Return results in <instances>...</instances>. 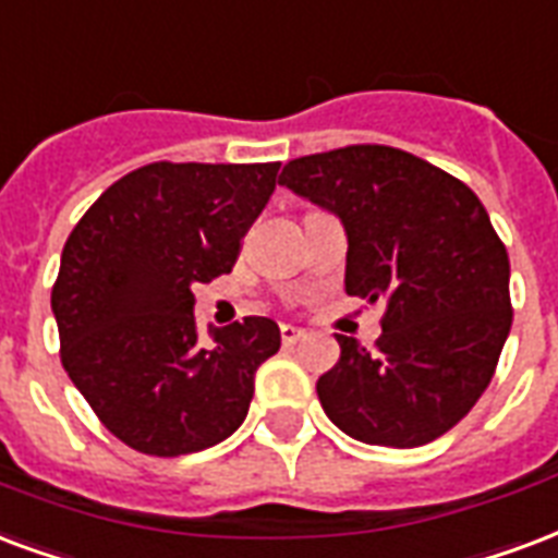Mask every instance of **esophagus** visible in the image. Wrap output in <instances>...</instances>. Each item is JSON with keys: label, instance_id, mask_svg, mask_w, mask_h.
Returning <instances> with one entry per match:
<instances>
[{"label": "esophagus", "instance_id": "34e87169", "mask_svg": "<svg viewBox=\"0 0 558 558\" xmlns=\"http://www.w3.org/2000/svg\"><path fill=\"white\" fill-rule=\"evenodd\" d=\"M300 338H305V329H300V326H282V341L284 343H296Z\"/></svg>", "mask_w": 558, "mask_h": 558}]
</instances>
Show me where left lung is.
I'll return each mask as SVG.
<instances>
[{
    "label": "left lung",
    "mask_w": 558,
    "mask_h": 558,
    "mask_svg": "<svg viewBox=\"0 0 558 558\" xmlns=\"http://www.w3.org/2000/svg\"><path fill=\"white\" fill-rule=\"evenodd\" d=\"M279 184L341 220L343 288L383 300L376 350L335 335L317 379L329 421L355 441L421 447L488 388L512 329L509 255L468 184L391 146H343L282 167Z\"/></svg>",
    "instance_id": "8db88e82"
}]
</instances>
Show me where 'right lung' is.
Returning <instances> with one entry per match:
<instances>
[{
    "instance_id": "1",
    "label": "right lung",
    "mask_w": 558,
    "mask_h": 558,
    "mask_svg": "<svg viewBox=\"0 0 558 558\" xmlns=\"http://www.w3.org/2000/svg\"><path fill=\"white\" fill-rule=\"evenodd\" d=\"M276 173L279 165H146L66 238L52 288L61 362L132 450L199 453L244 423L279 326L244 317L203 335L191 288L232 270Z\"/></svg>"
}]
</instances>
